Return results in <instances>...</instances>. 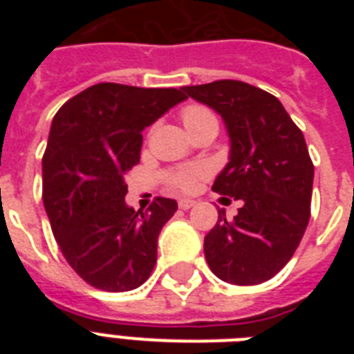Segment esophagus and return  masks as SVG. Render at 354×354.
<instances>
[{
    "mask_svg": "<svg viewBox=\"0 0 354 354\" xmlns=\"http://www.w3.org/2000/svg\"><path fill=\"white\" fill-rule=\"evenodd\" d=\"M178 205H180V209H191L193 205H196V202L191 198H182L178 202Z\"/></svg>",
    "mask_w": 354,
    "mask_h": 354,
    "instance_id": "esophagus-1",
    "label": "esophagus"
}]
</instances>
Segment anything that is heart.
Wrapping results in <instances>:
<instances>
[{
    "label": "heart",
    "instance_id": "obj_1",
    "mask_svg": "<svg viewBox=\"0 0 354 354\" xmlns=\"http://www.w3.org/2000/svg\"><path fill=\"white\" fill-rule=\"evenodd\" d=\"M182 119L187 130H191V128L200 124V122L216 121L215 115L204 106H187L183 110ZM205 172H207L205 167H189V169H182V171L172 172L171 183L174 187L182 189V191H189V189H193V185L196 183V180H198L200 176H204Z\"/></svg>",
    "mask_w": 354,
    "mask_h": 354
}]
</instances>
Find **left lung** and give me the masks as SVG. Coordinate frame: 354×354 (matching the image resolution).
I'll return each instance as SVG.
<instances>
[{
    "instance_id": "1",
    "label": "left lung",
    "mask_w": 354,
    "mask_h": 354,
    "mask_svg": "<svg viewBox=\"0 0 354 354\" xmlns=\"http://www.w3.org/2000/svg\"><path fill=\"white\" fill-rule=\"evenodd\" d=\"M182 90L224 121L230 156L213 191L242 202L233 221L218 213L204 239L205 261L226 283H264L290 261L310 218L314 165L305 138L279 99L255 86L216 80Z\"/></svg>"
}]
</instances>
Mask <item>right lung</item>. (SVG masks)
I'll list each match as a JSON object with an SVG mask.
<instances>
[{
    "instance_id": "right-lung-1",
    "label": "right lung",
    "mask_w": 354,
    "mask_h": 354,
    "mask_svg": "<svg viewBox=\"0 0 354 354\" xmlns=\"http://www.w3.org/2000/svg\"><path fill=\"white\" fill-rule=\"evenodd\" d=\"M185 101L174 88L102 82L57 112L41 160L44 207L69 266L88 285L127 292L149 279L158 235L178 209L158 198L127 204V172L139 163L143 130Z\"/></svg>"
}]
</instances>
